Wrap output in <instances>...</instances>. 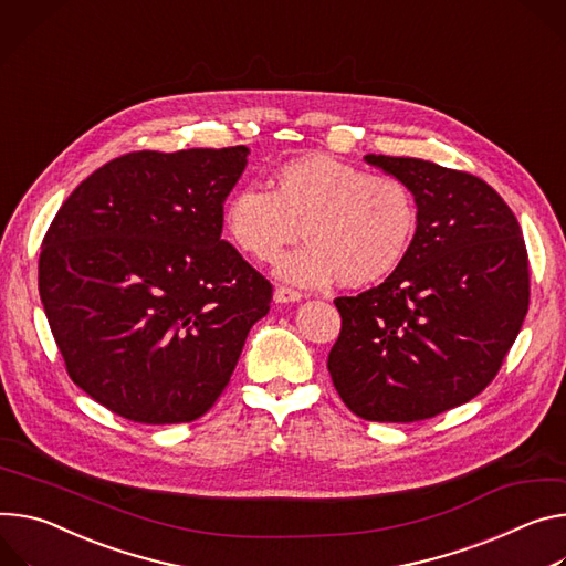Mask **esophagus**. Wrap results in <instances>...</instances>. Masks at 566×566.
Wrapping results in <instances>:
<instances>
[{
    "label": "esophagus",
    "mask_w": 566,
    "mask_h": 566,
    "mask_svg": "<svg viewBox=\"0 0 566 566\" xmlns=\"http://www.w3.org/2000/svg\"><path fill=\"white\" fill-rule=\"evenodd\" d=\"M273 297H275V302L286 304V302H297V300L302 297V293L295 291V289H289V286H277L275 293H273Z\"/></svg>",
    "instance_id": "34e87169"
}]
</instances>
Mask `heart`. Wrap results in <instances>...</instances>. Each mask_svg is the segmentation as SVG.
Wrapping results in <instances>:
<instances>
[{"mask_svg":"<svg viewBox=\"0 0 566 566\" xmlns=\"http://www.w3.org/2000/svg\"><path fill=\"white\" fill-rule=\"evenodd\" d=\"M269 191L239 187L223 202L230 241L269 264L300 237L306 245L286 254L277 273L295 284L361 289L386 280L413 243L418 202L390 174L364 171L327 153L282 163Z\"/></svg>","mask_w":566,"mask_h":566,"instance_id":"heart-1","label":"heart"}]
</instances>
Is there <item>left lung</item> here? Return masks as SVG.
Instances as JSON below:
<instances>
[{
  "instance_id": "obj_1",
  "label": "left lung",
  "mask_w": 566,
  "mask_h": 566,
  "mask_svg": "<svg viewBox=\"0 0 566 566\" xmlns=\"http://www.w3.org/2000/svg\"><path fill=\"white\" fill-rule=\"evenodd\" d=\"M401 178L418 230L386 282L336 297L332 381L354 416L420 422L490 386L528 312L517 217L481 178L429 160L366 156Z\"/></svg>"
}]
</instances>
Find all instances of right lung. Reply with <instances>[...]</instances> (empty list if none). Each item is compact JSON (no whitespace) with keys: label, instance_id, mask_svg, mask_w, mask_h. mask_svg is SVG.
<instances>
[{"label":"right lung","instance_id":"1","mask_svg":"<svg viewBox=\"0 0 566 566\" xmlns=\"http://www.w3.org/2000/svg\"><path fill=\"white\" fill-rule=\"evenodd\" d=\"M248 153H126L67 196L42 239L38 289L67 375L119 418L208 413L271 310V282L221 239Z\"/></svg>","mask_w":566,"mask_h":566}]
</instances>
